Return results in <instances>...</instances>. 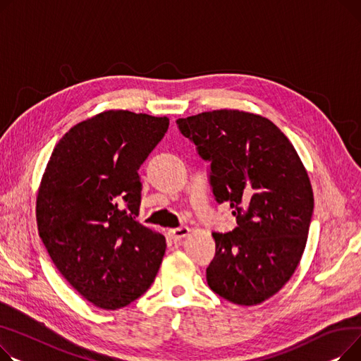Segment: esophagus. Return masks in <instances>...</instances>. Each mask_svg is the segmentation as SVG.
I'll list each match as a JSON object with an SVG mask.
<instances>
[{"instance_id": "obj_1", "label": "esophagus", "mask_w": 361, "mask_h": 361, "mask_svg": "<svg viewBox=\"0 0 361 361\" xmlns=\"http://www.w3.org/2000/svg\"><path fill=\"white\" fill-rule=\"evenodd\" d=\"M189 228L188 227H178V228H171L169 230V236H171V239L173 242H179L182 240L183 238H186L189 235Z\"/></svg>"}]
</instances>
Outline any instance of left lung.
<instances>
[{
	"label": "left lung",
	"instance_id": "obj_1",
	"mask_svg": "<svg viewBox=\"0 0 361 361\" xmlns=\"http://www.w3.org/2000/svg\"><path fill=\"white\" fill-rule=\"evenodd\" d=\"M176 123L209 163L214 198L230 204L238 223L213 233L207 283L231 303L259 305L283 288L303 255L313 214L306 169L279 126L259 115L221 109Z\"/></svg>",
	"mask_w": 361,
	"mask_h": 361
}]
</instances>
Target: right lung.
Wrapping results in <instances>:
<instances>
[{
  "label": "right lung",
  "mask_w": 361,
  "mask_h": 361,
  "mask_svg": "<svg viewBox=\"0 0 361 361\" xmlns=\"http://www.w3.org/2000/svg\"><path fill=\"white\" fill-rule=\"evenodd\" d=\"M167 128L166 116L99 114L58 141L42 178L39 236L63 279L97 307L128 306L160 268L166 239L135 217L138 169Z\"/></svg>",
  "instance_id": "add662e5"
}]
</instances>
